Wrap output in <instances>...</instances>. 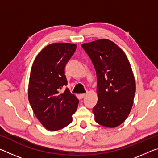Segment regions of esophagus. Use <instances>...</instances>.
Segmentation results:
<instances>
[{
	"mask_svg": "<svg viewBox=\"0 0 158 158\" xmlns=\"http://www.w3.org/2000/svg\"><path fill=\"white\" fill-rule=\"evenodd\" d=\"M85 95H86V94H85V93H81V94L79 95V96H80V98L82 99V98H84L85 97Z\"/></svg>",
	"mask_w": 158,
	"mask_h": 158,
	"instance_id": "obj_1",
	"label": "esophagus"
}]
</instances>
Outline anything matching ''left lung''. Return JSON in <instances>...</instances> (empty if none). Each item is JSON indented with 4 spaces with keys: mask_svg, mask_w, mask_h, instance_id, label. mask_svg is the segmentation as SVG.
I'll return each instance as SVG.
<instances>
[{
    "mask_svg": "<svg viewBox=\"0 0 158 158\" xmlns=\"http://www.w3.org/2000/svg\"><path fill=\"white\" fill-rule=\"evenodd\" d=\"M81 47L94 65L98 102L93 108L95 121L115 127L125 121L133 105L136 85L126 55L114 42L98 40Z\"/></svg>",
    "mask_w": 158,
    "mask_h": 158,
    "instance_id": "left-lung-1",
    "label": "left lung"
}]
</instances>
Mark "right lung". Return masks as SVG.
Here are the masks:
<instances>
[{"instance_id": "1", "label": "right lung", "mask_w": 158, "mask_h": 158, "mask_svg": "<svg viewBox=\"0 0 158 158\" xmlns=\"http://www.w3.org/2000/svg\"><path fill=\"white\" fill-rule=\"evenodd\" d=\"M77 45L53 43L38 53L31 71L28 100L37 118L50 131L66 127L73 121L79 100L68 89L65 68Z\"/></svg>"}]
</instances>
